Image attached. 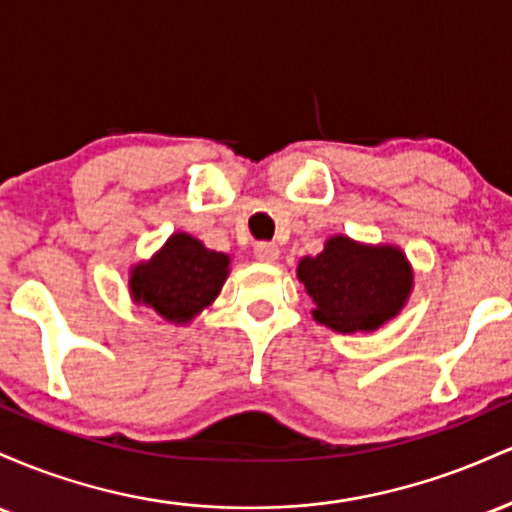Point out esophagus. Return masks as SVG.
I'll list each match as a JSON object with an SVG mask.
<instances>
[{"mask_svg":"<svg viewBox=\"0 0 512 512\" xmlns=\"http://www.w3.org/2000/svg\"><path fill=\"white\" fill-rule=\"evenodd\" d=\"M255 257L260 262H276L279 260V248H276L274 243H267V240H264V243L255 245Z\"/></svg>","mask_w":512,"mask_h":512,"instance_id":"obj_1","label":"esophagus"}]
</instances>
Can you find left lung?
I'll list each match as a JSON object with an SVG mask.
<instances>
[{
    "instance_id": "obj_1",
    "label": "left lung",
    "mask_w": 512,
    "mask_h": 512,
    "mask_svg": "<svg viewBox=\"0 0 512 512\" xmlns=\"http://www.w3.org/2000/svg\"><path fill=\"white\" fill-rule=\"evenodd\" d=\"M298 279L317 308L313 317L334 332H370L392 320L411 291L402 250L366 248L344 236L327 240L317 257H303Z\"/></svg>"
}]
</instances>
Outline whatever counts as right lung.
<instances>
[{
    "label": "right lung",
    "mask_w": 512,
    "mask_h": 512,
    "mask_svg": "<svg viewBox=\"0 0 512 512\" xmlns=\"http://www.w3.org/2000/svg\"><path fill=\"white\" fill-rule=\"evenodd\" d=\"M228 274V255L204 248L187 233H175L151 262L129 279L137 303H146L170 322L192 320L219 296Z\"/></svg>",
    "instance_id": "1"
}]
</instances>
